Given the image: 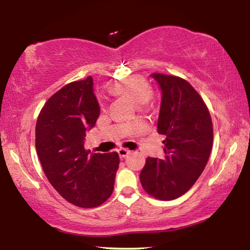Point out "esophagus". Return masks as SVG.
Here are the masks:
<instances>
[{"label": "esophagus", "instance_id": "esophagus-1", "mask_svg": "<svg viewBox=\"0 0 250 250\" xmlns=\"http://www.w3.org/2000/svg\"><path fill=\"white\" fill-rule=\"evenodd\" d=\"M130 153V151L128 149H124V147H120L119 150H118V154H119L120 159H125V156H128Z\"/></svg>", "mask_w": 250, "mask_h": 250}]
</instances>
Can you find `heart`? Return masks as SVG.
<instances>
[{"mask_svg": "<svg viewBox=\"0 0 250 250\" xmlns=\"http://www.w3.org/2000/svg\"><path fill=\"white\" fill-rule=\"evenodd\" d=\"M113 90L120 95L128 96L139 105L147 104L152 98L151 86L146 80L138 76H130L115 83Z\"/></svg>", "mask_w": 250, "mask_h": 250, "instance_id": "obj_1", "label": "heart"}]
</instances>
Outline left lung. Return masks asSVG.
<instances>
[{
    "instance_id": "left-lung-1",
    "label": "left lung",
    "mask_w": 250,
    "mask_h": 250,
    "mask_svg": "<svg viewBox=\"0 0 250 250\" xmlns=\"http://www.w3.org/2000/svg\"><path fill=\"white\" fill-rule=\"evenodd\" d=\"M162 91L158 132L166 135L164 158H147L140 173L145 191L159 200L183 195L202 174L213 146L208 109L185 79L152 74Z\"/></svg>"
}]
</instances>
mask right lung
<instances>
[{"label": "right lung", "mask_w": 250, "mask_h": 250, "mask_svg": "<svg viewBox=\"0 0 250 250\" xmlns=\"http://www.w3.org/2000/svg\"><path fill=\"white\" fill-rule=\"evenodd\" d=\"M94 82L66 84L46 101L37 118L35 146L46 177L67 202L96 207L111 196L119 155L84 149L86 131L94 128L100 107Z\"/></svg>", "instance_id": "add662e5"}]
</instances>
